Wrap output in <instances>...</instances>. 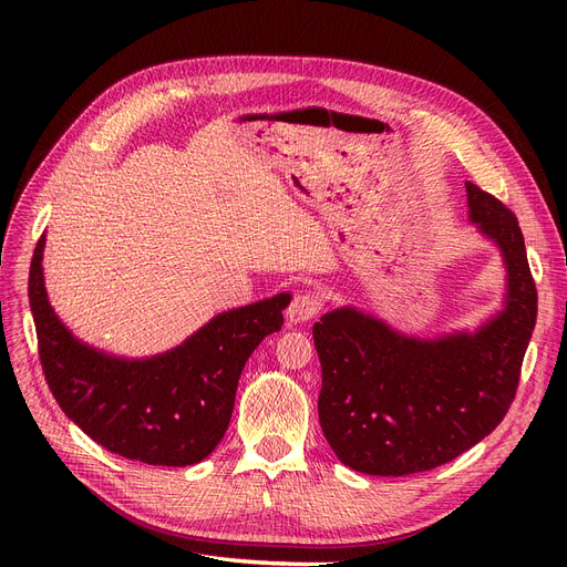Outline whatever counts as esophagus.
<instances>
[{
    "instance_id": "34e87169",
    "label": "esophagus",
    "mask_w": 567,
    "mask_h": 567,
    "mask_svg": "<svg viewBox=\"0 0 567 567\" xmlns=\"http://www.w3.org/2000/svg\"><path fill=\"white\" fill-rule=\"evenodd\" d=\"M319 312V296L303 291V293H296L289 308H287V319L289 323H303L308 319H312Z\"/></svg>"
}]
</instances>
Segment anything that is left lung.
<instances>
[{"instance_id": "8db88e82", "label": "left lung", "mask_w": 567, "mask_h": 567, "mask_svg": "<svg viewBox=\"0 0 567 567\" xmlns=\"http://www.w3.org/2000/svg\"><path fill=\"white\" fill-rule=\"evenodd\" d=\"M468 223L505 268L501 310L473 331L406 336L353 306L312 329L321 363L319 423L338 460L368 475H411L451 462L508 413L538 317L517 218L466 182Z\"/></svg>"}]
</instances>
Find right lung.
Returning <instances> with one entry per match:
<instances>
[{
    "instance_id": "1",
    "label": "right lung",
    "mask_w": 567,
    "mask_h": 567,
    "mask_svg": "<svg viewBox=\"0 0 567 567\" xmlns=\"http://www.w3.org/2000/svg\"><path fill=\"white\" fill-rule=\"evenodd\" d=\"M45 234L29 268L39 355L69 419L103 449L154 466L202 462L227 432L238 377L259 342L282 329V291L206 321L169 351L126 359L78 340L48 301Z\"/></svg>"
}]
</instances>
